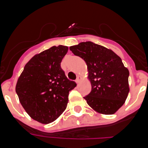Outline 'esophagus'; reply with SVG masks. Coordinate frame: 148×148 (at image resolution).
<instances>
[{"instance_id":"obj_1","label":"esophagus","mask_w":148,"mask_h":148,"mask_svg":"<svg viewBox=\"0 0 148 148\" xmlns=\"http://www.w3.org/2000/svg\"><path fill=\"white\" fill-rule=\"evenodd\" d=\"M82 76H80V75H78V76H77V78H76V81H75V82H76V83H79V82H81V80H82Z\"/></svg>"}]
</instances>
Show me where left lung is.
<instances>
[{
  "instance_id": "left-lung-1",
  "label": "left lung",
  "mask_w": 148,
  "mask_h": 148,
  "mask_svg": "<svg viewBox=\"0 0 148 148\" xmlns=\"http://www.w3.org/2000/svg\"><path fill=\"white\" fill-rule=\"evenodd\" d=\"M70 49L84 60L87 66L92 90L84 99L97 113L114 114L125 104L130 91L129 70L121 58L111 49L90 41L72 46Z\"/></svg>"
}]
</instances>
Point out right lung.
<instances>
[{"label": "right lung", "mask_w": 148, "mask_h": 148, "mask_svg": "<svg viewBox=\"0 0 148 148\" xmlns=\"http://www.w3.org/2000/svg\"><path fill=\"white\" fill-rule=\"evenodd\" d=\"M67 51L66 46H53L35 55L17 82L15 91L22 107L31 118L41 124L53 122L62 114L69 92L76 87L61 68Z\"/></svg>", "instance_id": "obj_1"}]
</instances>
